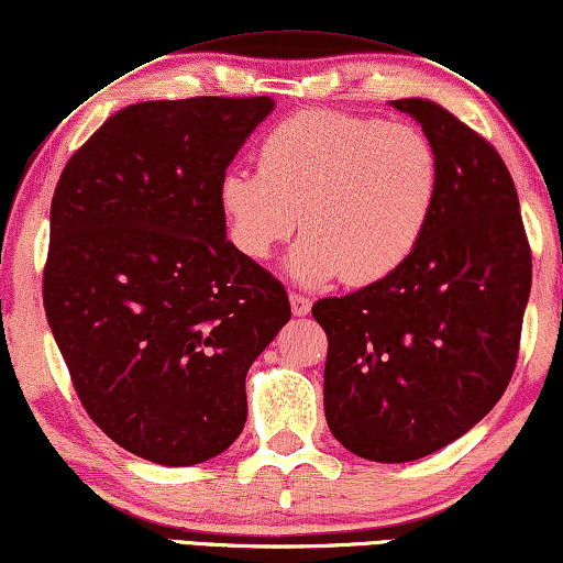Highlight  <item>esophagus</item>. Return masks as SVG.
Wrapping results in <instances>:
<instances>
[{
	"label": "esophagus",
	"mask_w": 563,
	"mask_h": 563,
	"mask_svg": "<svg viewBox=\"0 0 563 563\" xmlns=\"http://www.w3.org/2000/svg\"><path fill=\"white\" fill-rule=\"evenodd\" d=\"M289 301H291L294 317H307L309 314L311 301L307 297H301V294H289Z\"/></svg>",
	"instance_id": "34e87169"
}]
</instances>
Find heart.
Returning a JSON list of instances; mask_svg holds the SVG:
<instances>
[{"label": "heart", "mask_w": 563, "mask_h": 563, "mask_svg": "<svg viewBox=\"0 0 563 563\" xmlns=\"http://www.w3.org/2000/svg\"><path fill=\"white\" fill-rule=\"evenodd\" d=\"M438 194L440 155L418 125L301 110L266 133L258 173H223L219 206L244 256L264 262L301 223L291 279L317 287L342 276L365 287L415 254Z\"/></svg>", "instance_id": "heart-1"}]
</instances>
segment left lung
Segmentation results:
<instances>
[{
  "label": "left lung",
  "instance_id": "obj_1",
  "mask_svg": "<svg viewBox=\"0 0 563 563\" xmlns=\"http://www.w3.org/2000/svg\"><path fill=\"white\" fill-rule=\"evenodd\" d=\"M390 106L440 155L426 236L400 269L311 307L324 327V415L350 453L408 463L465 435L511 383L531 249L496 148L438 102Z\"/></svg>",
  "mask_w": 563,
  "mask_h": 563
}]
</instances>
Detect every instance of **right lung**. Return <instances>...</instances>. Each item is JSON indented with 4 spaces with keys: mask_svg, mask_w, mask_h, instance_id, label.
I'll return each instance as SVG.
<instances>
[{
    "mask_svg": "<svg viewBox=\"0 0 563 563\" xmlns=\"http://www.w3.org/2000/svg\"><path fill=\"white\" fill-rule=\"evenodd\" d=\"M272 98L148 100L57 180L42 299L82 408L145 461L196 465L246 422V372L287 291L227 239L219 184Z\"/></svg>",
    "mask_w": 563,
    "mask_h": 563,
    "instance_id": "right-lung-1",
    "label": "right lung"
}]
</instances>
